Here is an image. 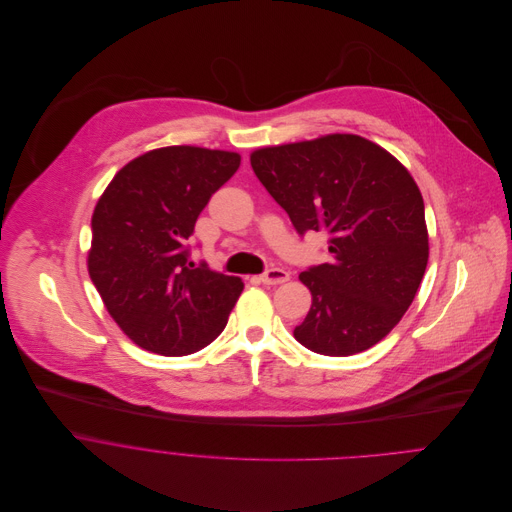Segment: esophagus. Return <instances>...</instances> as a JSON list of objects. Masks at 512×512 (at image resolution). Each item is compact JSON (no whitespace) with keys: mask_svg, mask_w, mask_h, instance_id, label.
Wrapping results in <instances>:
<instances>
[{"mask_svg":"<svg viewBox=\"0 0 512 512\" xmlns=\"http://www.w3.org/2000/svg\"><path fill=\"white\" fill-rule=\"evenodd\" d=\"M290 280V272H286L284 268H270L260 276V282L266 286H280L286 284Z\"/></svg>","mask_w":512,"mask_h":512,"instance_id":"obj_1","label":"esophagus"}]
</instances>
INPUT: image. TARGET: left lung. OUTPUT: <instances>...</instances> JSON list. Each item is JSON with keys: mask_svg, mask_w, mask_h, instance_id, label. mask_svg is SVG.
Masks as SVG:
<instances>
[{"mask_svg": "<svg viewBox=\"0 0 512 512\" xmlns=\"http://www.w3.org/2000/svg\"><path fill=\"white\" fill-rule=\"evenodd\" d=\"M250 163L299 236L329 234L331 260L299 274L313 301L293 337L327 357L376 345L408 311L428 266L424 199L408 169L353 134L256 149Z\"/></svg>", "mask_w": 512, "mask_h": 512, "instance_id": "left-lung-1", "label": "left lung"}]
</instances>
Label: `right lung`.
Here are the masks:
<instances>
[{"label": "right lung", "mask_w": 512, "mask_h": 512, "mask_svg": "<svg viewBox=\"0 0 512 512\" xmlns=\"http://www.w3.org/2000/svg\"><path fill=\"white\" fill-rule=\"evenodd\" d=\"M240 155L205 147L147 151L124 165L92 215L88 274L108 313L142 349L191 355L226 327L240 278L189 262V236Z\"/></svg>", "instance_id": "right-lung-1"}]
</instances>
